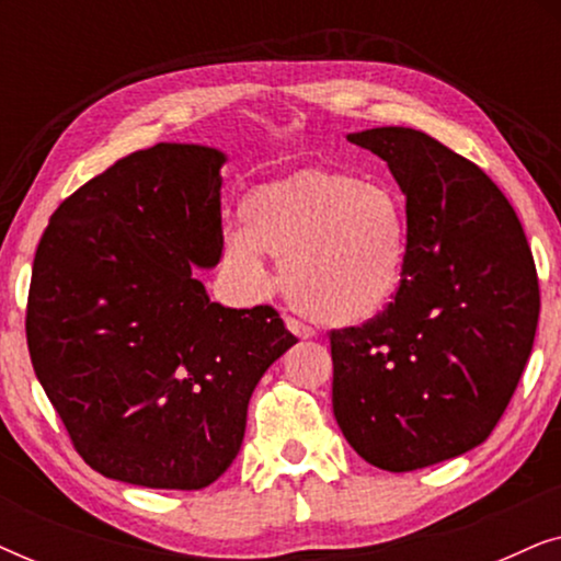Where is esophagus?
I'll use <instances>...</instances> for the list:
<instances>
[{"label": "esophagus", "instance_id": "esophagus-1", "mask_svg": "<svg viewBox=\"0 0 561 561\" xmlns=\"http://www.w3.org/2000/svg\"><path fill=\"white\" fill-rule=\"evenodd\" d=\"M286 324H288L290 332H294V334L298 336V340H309V336H313V329L306 327L304 321H298V319H294V317H288Z\"/></svg>", "mask_w": 561, "mask_h": 561}]
</instances>
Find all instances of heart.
<instances>
[{"label":"heart","instance_id":"b5f03b06","mask_svg":"<svg viewBox=\"0 0 561 561\" xmlns=\"http://www.w3.org/2000/svg\"><path fill=\"white\" fill-rule=\"evenodd\" d=\"M240 219L242 229L225 240V263L260 286L263 255L278 260L283 294L317 324H370L401 290L409 217L388 183L304 168L252 188Z\"/></svg>","mask_w":561,"mask_h":561}]
</instances>
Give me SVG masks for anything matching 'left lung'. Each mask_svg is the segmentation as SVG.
<instances>
[{
  "label": "left lung",
  "instance_id": "1",
  "mask_svg": "<svg viewBox=\"0 0 561 561\" xmlns=\"http://www.w3.org/2000/svg\"><path fill=\"white\" fill-rule=\"evenodd\" d=\"M405 194L409 263L370 324L332 329V405L365 462L411 472L478 447L511 403L539 324V278L503 191L411 127L347 137Z\"/></svg>",
  "mask_w": 561,
  "mask_h": 561
}]
</instances>
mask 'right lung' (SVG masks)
I'll list each match as a JSON object with an SVG mask.
<instances>
[{"label":"right lung","mask_w":561,"mask_h":561,"mask_svg":"<svg viewBox=\"0 0 561 561\" xmlns=\"http://www.w3.org/2000/svg\"><path fill=\"white\" fill-rule=\"evenodd\" d=\"M225 152L158 142L53 211L27 296V350L91 470L202 490L242 447L263 373L298 342L273 306L225 309L191 267L225 248Z\"/></svg>","instance_id":"obj_1"}]
</instances>
